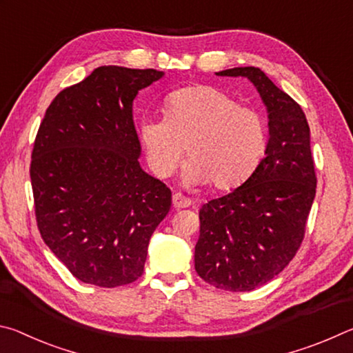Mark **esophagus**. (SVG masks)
I'll return each instance as SVG.
<instances>
[{
	"label": "esophagus",
	"instance_id": "1",
	"mask_svg": "<svg viewBox=\"0 0 353 353\" xmlns=\"http://www.w3.org/2000/svg\"><path fill=\"white\" fill-rule=\"evenodd\" d=\"M191 205V199H188L187 196H183L181 193H176L172 194V207L174 208H185V207H190Z\"/></svg>",
	"mask_w": 353,
	"mask_h": 353
}]
</instances>
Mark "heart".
Masks as SVG:
<instances>
[{
  "mask_svg": "<svg viewBox=\"0 0 353 353\" xmlns=\"http://www.w3.org/2000/svg\"><path fill=\"white\" fill-rule=\"evenodd\" d=\"M151 171L160 179L174 174L183 152L185 179L212 182L214 190L240 187L254 174L268 145L261 113L208 85L172 92L165 118H145L139 128Z\"/></svg>",
  "mask_w": 353,
  "mask_h": 353,
  "instance_id": "heart-1",
  "label": "heart"
}]
</instances>
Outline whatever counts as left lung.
Segmentation results:
<instances>
[{
  "mask_svg": "<svg viewBox=\"0 0 353 353\" xmlns=\"http://www.w3.org/2000/svg\"><path fill=\"white\" fill-rule=\"evenodd\" d=\"M218 76L254 83L268 110L265 157L241 187L199 210L194 270L214 288L252 291L272 280L301 248L316 194V172L305 113L260 68Z\"/></svg>",
  "mask_w": 353,
  "mask_h": 353,
  "instance_id": "left-lung-1",
  "label": "left lung"
}]
</instances>
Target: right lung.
Returning a JSON list of instances; mask_svg holds the SVG:
<instances>
[{"mask_svg": "<svg viewBox=\"0 0 353 353\" xmlns=\"http://www.w3.org/2000/svg\"><path fill=\"white\" fill-rule=\"evenodd\" d=\"M163 76L99 67L46 109L34 141L35 219L48 248L83 283L115 288L141 277L171 190L141 170L132 103Z\"/></svg>", "mask_w": 353, "mask_h": 353, "instance_id": "obj_1", "label": "right lung"}]
</instances>
